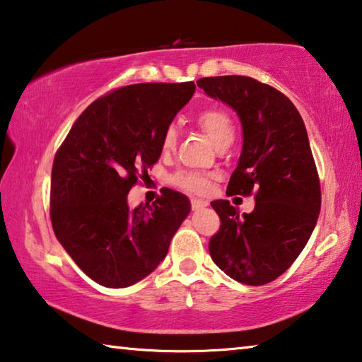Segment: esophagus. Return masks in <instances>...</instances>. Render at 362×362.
Masks as SVG:
<instances>
[{
    "label": "esophagus",
    "instance_id": "1",
    "mask_svg": "<svg viewBox=\"0 0 362 362\" xmlns=\"http://www.w3.org/2000/svg\"><path fill=\"white\" fill-rule=\"evenodd\" d=\"M209 206V203H207L206 199H192V207H193V211H201V209H204V207H207Z\"/></svg>",
    "mask_w": 362,
    "mask_h": 362
}]
</instances>
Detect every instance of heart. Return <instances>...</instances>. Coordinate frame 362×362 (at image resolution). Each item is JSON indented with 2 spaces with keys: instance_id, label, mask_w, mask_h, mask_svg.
I'll use <instances>...</instances> for the list:
<instances>
[{
  "instance_id": "obj_1",
  "label": "heart",
  "mask_w": 362,
  "mask_h": 362,
  "mask_svg": "<svg viewBox=\"0 0 362 362\" xmlns=\"http://www.w3.org/2000/svg\"><path fill=\"white\" fill-rule=\"evenodd\" d=\"M196 122H198V126L204 131L206 136L211 139V142L216 145V148L223 144L231 145L233 140H235V124H233L228 113L223 112V110H204V112H201L198 115ZM177 137H179L177 127L173 124L168 126L161 139V148L164 153H169L175 148ZM173 180L177 187L185 189L188 193L203 194L209 189V179L203 174L179 173L174 175Z\"/></svg>"
}]
</instances>
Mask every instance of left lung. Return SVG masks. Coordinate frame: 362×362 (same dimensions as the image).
I'll list each match as a JSON object with an SVG mask.
<instances>
[{"label":"left lung","mask_w":362,"mask_h":362,"mask_svg":"<svg viewBox=\"0 0 362 362\" xmlns=\"http://www.w3.org/2000/svg\"><path fill=\"white\" fill-rule=\"evenodd\" d=\"M198 86L241 121L243 150L226 192H255L250 214H240L226 199L212 201L222 225L211 238V257L235 281L267 284L302 252L321 211L306 127L283 93L254 78L211 76L201 78Z\"/></svg>","instance_id":"obj_1"}]
</instances>
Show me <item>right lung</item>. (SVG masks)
<instances>
[{
    "label": "right lung",
    "mask_w": 362,
    "mask_h": 362,
    "mask_svg": "<svg viewBox=\"0 0 362 362\" xmlns=\"http://www.w3.org/2000/svg\"><path fill=\"white\" fill-rule=\"evenodd\" d=\"M194 89L193 81L116 89L79 115L54 158V233L100 286L121 289L148 276L192 211L187 196L169 188L134 209L127 193L161 156L163 134Z\"/></svg>",
    "instance_id": "add662e5"
}]
</instances>
